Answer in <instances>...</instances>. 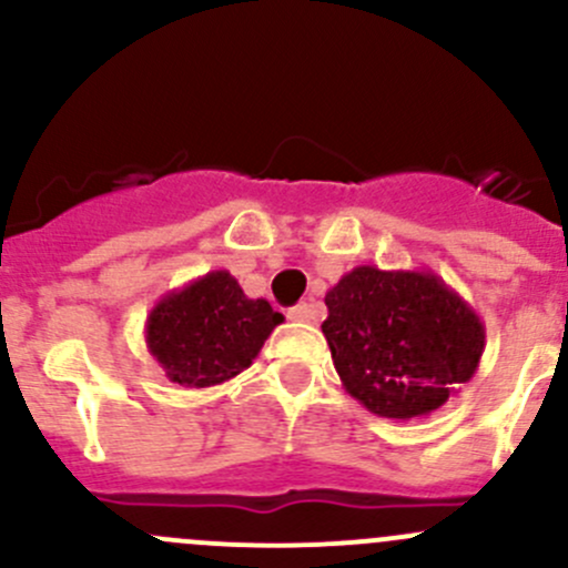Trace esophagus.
<instances>
[{"label":"esophagus","instance_id":"obj_1","mask_svg":"<svg viewBox=\"0 0 568 568\" xmlns=\"http://www.w3.org/2000/svg\"><path fill=\"white\" fill-rule=\"evenodd\" d=\"M288 318H291V321H311V318H313V307L307 305V302H300V305L291 307Z\"/></svg>","mask_w":568,"mask_h":568}]
</instances>
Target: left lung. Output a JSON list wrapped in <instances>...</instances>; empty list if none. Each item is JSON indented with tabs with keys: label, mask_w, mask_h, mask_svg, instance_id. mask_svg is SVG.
<instances>
[{
	"label": "left lung",
	"mask_w": 568,
	"mask_h": 568,
	"mask_svg": "<svg viewBox=\"0 0 568 568\" xmlns=\"http://www.w3.org/2000/svg\"><path fill=\"white\" fill-rule=\"evenodd\" d=\"M324 302L321 332L337 376L374 415H432L478 371L484 321L434 272L357 266Z\"/></svg>",
	"instance_id": "obj_1"
}]
</instances>
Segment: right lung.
Returning a JSON list of instances; mask_svg holds the SVG:
<instances>
[{"mask_svg": "<svg viewBox=\"0 0 568 568\" xmlns=\"http://www.w3.org/2000/svg\"><path fill=\"white\" fill-rule=\"evenodd\" d=\"M277 324L283 313L250 300L231 272L216 268L153 305L145 343L170 382L214 387L250 368Z\"/></svg>", "mask_w": 568, "mask_h": 568, "instance_id": "1", "label": "right lung"}]
</instances>
